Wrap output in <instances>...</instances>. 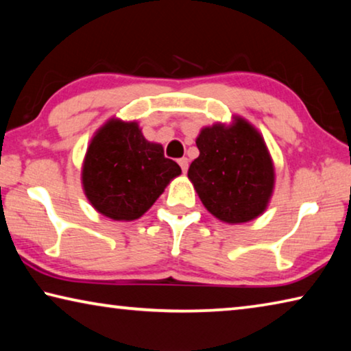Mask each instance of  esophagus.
Segmentation results:
<instances>
[{
  "mask_svg": "<svg viewBox=\"0 0 351 351\" xmlns=\"http://www.w3.org/2000/svg\"><path fill=\"white\" fill-rule=\"evenodd\" d=\"M178 164H180V165H181V169H182V171H184V173H186V171H187V169H189V159H187V158H181V159H180V161H178Z\"/></svg>",
  "mask_w": 351,
  "mask_h": 351,
  "instance_id": "34e87169",
  "label": "esophagus"
}]
</instances>
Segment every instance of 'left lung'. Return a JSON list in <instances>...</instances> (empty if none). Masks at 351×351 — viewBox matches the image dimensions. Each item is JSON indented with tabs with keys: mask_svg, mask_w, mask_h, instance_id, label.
I'll list each match as a JSON object with an SVG mask.
<instances>
[{
	"mask_svg": "<svg viewBox=\"0 0 351 351\" xmlns=\"http://www.w3.org/2000/svg\"><path fill=\"white\" fill-rule=\"evenodd\" d=\"M199 156L189 180L219 221L243 224L263 215L276 186V167L263 136L243 116L215 122L197 136Z\"/></svg>",
	"mask_w": 351,
	"mask_h": 351,
	"instance_id": "obj_1",
	"label": "left lung"
}]
</instances>
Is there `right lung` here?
Instances as JSON below:
<instances>
[{"label": "right lung", "mask_w": 351, "mask_h": 351, "mask_svg": "<svg viewBox=\"0 0 351 351\" xmlns=\"http://www.w3.org/2000/svg\"><path fill=\"white\" fill-rule=\"evenodd\" d=\"M181 167L142 134L136 121L110 117L96 130L82 164V187L100 215L114 221L141 218Z\"/></svg>", "instance_id": "1"}]
</instances>
